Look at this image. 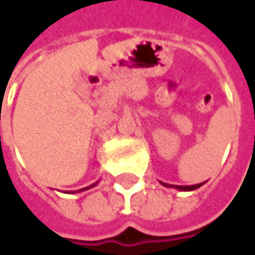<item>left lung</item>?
I'll return each instance as SVG.
<instances>
[{
    "label": "left lung",
    "mask_w": 255,
    "mask_h": 255,
    "mask_svg": "<svg viewBox=\"0 0 255 255\" xmlns=\"http://www.w3.org/2000/svg\"><path fill=\"white\" fill-rule=\"evenodd\" d=\"M162 183V181H161ZM164 186H167V187H174V189H178V190H183V192H190V190H195V189H198V187H201L204 183H199V184H192V186H174V184H167V183H162Z\"/></svg>",
    "instance_id": "8db88e82"
}]
</instances>
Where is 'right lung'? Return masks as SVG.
Masks as SVG:
<instances>
[{
	"instance_id": "obj_1",
	"label": "right lung",
	"mask_w": 255,
	"mask_h": 255,
	"mask_svg": "<svg viewBox=\"0 0 255 255\" xmlns=\"http://www.w3.org/2000/svg\"><path fill=\"white\" fill-rule=\"evenodd\" d=\"M96 184H97V183H94V184H91V186H88V187H84V189H81V190H78V192H82V190H87V189H91V187H94ZM74 193H75V192H74Z\"/></svg>"
}]
</instances>
